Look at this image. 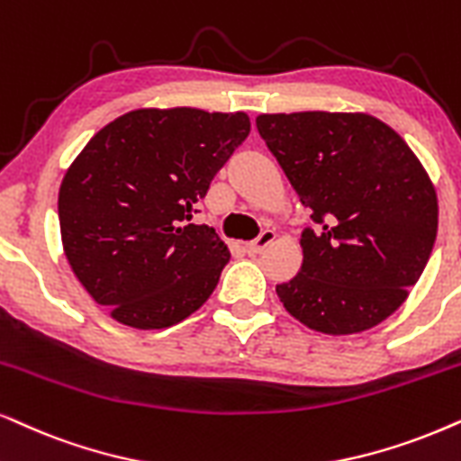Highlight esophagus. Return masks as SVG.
<instances>
[{
	"label": "esophagus",
	"instance_id": "1",
	"mask_svg": "<svg viewBox=\"0 0 461 461\" xmlns=\"http://www.w3.org/2000/svg\"><path fill=\"white\" fill-rule=\"evenodd\" d=\"M275 241V232L273 230H262L258 239H254V241H249L245 248H248L249 254H260L262 249L267 248V245H271Z\"/></svg>",
	"mask_w": 461,
	"mask_h": 461
}]
</instances>
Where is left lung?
Returning a JSON list of instances; mask_svg holds the SVG:
<instances>
[{
    "instance_id": "obj_1",
    "label": "left lung",
    "mask_w": 461,
    "mask_h": 461,
    "mask_svg": "<svg viewBox=\"0 0 461 461\" xmlns=\"http://www.w3.org/2000/svg\"><path fill=\"white\" fill-rule=\"evenodd\" d=\"M256 127L318 230L277 296L311 330H370L409 298L438 229L436 188L390 124L364 112L260 113Z\"/></svg>"
}]
</instances>
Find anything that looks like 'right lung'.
<instances>
[{
	"label": "right lung",
	"instance_id": "1",
	"mask_svg": "<svg viewBox=\"0 0 461 461\" xmlns=\"http://www.w3.org/2000/svg\"><path fill=\"white\" fill-rule=\"evenodd\" d=\"M248 133L245 112L141 107L97 131L68 167L59 188L63 252L112 320L160 330L212 296L229 245L190 220Z\"/></svg>",
	"mask_w": 461,
	"mask_h": 461
}]
</instances>
